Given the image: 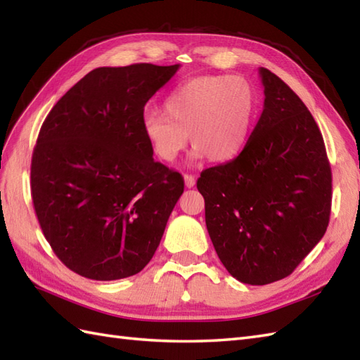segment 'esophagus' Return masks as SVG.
Returning <instances> with one entry per match:
<instances>
[{
    "instance_id": "1",
    "label": "esophagus",
    "mask_w": 360,
    "mask_h": 360,
    "mask_svg": "<svg viewBox=\"0 0 360 360\" xmlns=\"http://www.w3.org/2000/svg\"><path fill=\"white\" fill-rule=\"evenodd\" d=\"M184 181H186V187H188V188H192V187H195V184H196V178L193 174H184Z\"/></svg>"
}]
</instances>
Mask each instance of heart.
<instances>
[{
  "label": "heart",
  "instance_id": "heart-1",
  "mask_svg": "<svg viewBox=\"0 0 360 360\" xmlns=\"http://www.w3.org/2000/svg\"><path fill=\"white\" fill-rule=\"evenodd\" d=\"M255 93L238 75H198L179 83L162 111L142 117V131L153 153L172 162L193 142L192 158L224 162L248 143L255 116Z\"/></svg>",
  "mask_w": 360,
  "mask_h": 360
}]
</instances>
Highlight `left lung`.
<instances>
[{
  "mask_svg": "<svg viewBox=\"0 0 360 360\" xmlns=\"http://www.w3.org/2000/svg\"><path fill=\"white\" fill-rule=\"evenodd\" d=\"M264 106L243 151L196 187L229 274L246 285L288 277L330 223L333 178L322 133L300 97L259 68Z\"/></svg>",
  "mask_w": 360,
  "mask_h": 360,
  "instance_id": "1",
  "label": "left lung"
}]
</instances>
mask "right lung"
Here are the masks:
<instances>
[{"mask_svg": "<svg viewBox=\"0 0 360 360\" xmlns=\"http://www.w3.org/2000/svg\"><path fill=\"white\" fill-rule=\"evenodd\" d=\"M179 65L97 68L44 119L30 164L38 223L53 254L91 280L141 272L155 255L184 178L153 159L143 106Z\"/></svg>", "mask_w": 360, "mask_h": 360, "instance_id": "obj_1", "label": "right lung"}]
</instances>
